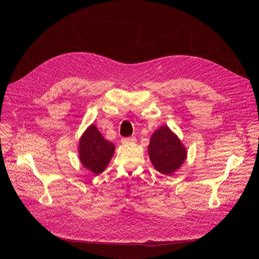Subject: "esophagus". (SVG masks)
I'll return each mask as SVG.
<instances>
[{
    "mask_svg": "<svg viewBox=\"0 0 259 259\" xmlns=\"http://www.w3.org/2000/svg\"><path fill=\"white\" fill-rule=\"evenodd\" d=\"M137 141V139H135L134 137H130V138H122L121 139V143L122 144H127V143H133Z\"/></svg>",
    "mask_w": 259,
    "mask_h": 259,
    "instance_id": "34e87169",
    "label": "esophagus"
}]
</instances>
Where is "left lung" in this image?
<instances>
[{"mask_svg": "<svg viewBox=\"0 0 259 259\" xmlns=\"http://www.w3.org/2000/svg\"><path fill=\"white\" fill-rule=\"evenodd\" d=\"M148 152L154 168L166 175L178 170L187 155L179 138L166 126L160 127L153 133Z\"/></svg>", "mask_w": 259, "mask_h": 259, "instance_id": "left-lung-1", "label": "left lung"}]
</instances>
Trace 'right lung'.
<instances>
[{"label":"right lung","instance_id":"1","mask_svg":"<svg viewBox=\"0 0 259 259\" xmlns=\"http://www.w3.org/2000/svg\"><path fill=\"white\" fill-rule=\"evenodd\" d=\"M79 159L85 168L99 174L105 170L114 152V145L106 141L98 128L91 125L79 141Z\"/></svg>","mask_w":259,"mask_h":259}]
</instances>
